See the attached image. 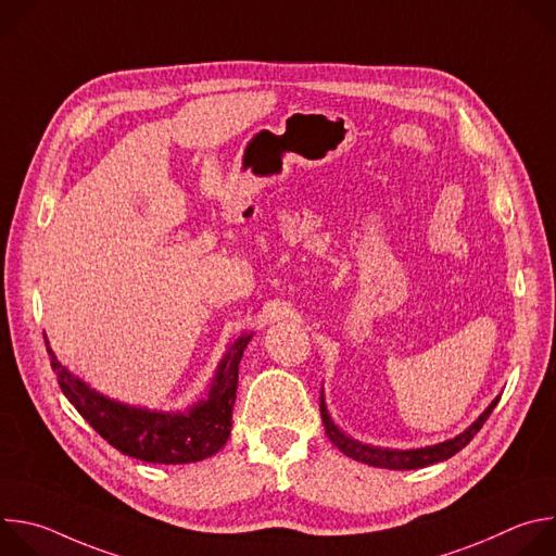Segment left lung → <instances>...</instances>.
Listing matches in <instances>:
<instances>
[{
    "mask_svg": "<svg viewBox=\"0 0 556 556\" xmlns=\"http://www.w3.org/2000/svg\"><path fill=\"white\" fill-rule=\"evenodd\" d=\"M500 403V395L497 399L486 407V412L475 420L466 431H462L459 435H455L453 440H446V442H440V444H433V446H425V448H409V451H401V448H380V446H371V444H363L358 440H352L350 435H345L337 425L334 420L330 418L328 414V407H326V401H324V393H321V420H324V427H326V433L328 438L332 440V444L343 451L348 457L356 459V462H363V464H369V466H376V468H389V470H414V468H425L429 464H435V462H444L448 457H453L457 451H462L472 438L475 433H478L484 422L489 420V416L493 414V409L497 407Z\"/></svg>",
    "mask_w": 556,
    "mask_h": 556,
    "instance_id": "1",
    "label": "left lung"
}]
</instances>
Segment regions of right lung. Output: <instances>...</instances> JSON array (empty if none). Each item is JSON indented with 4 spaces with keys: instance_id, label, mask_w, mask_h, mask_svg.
Masks as SVG:
<instances>
[{
    "instance_id": "obj_1",
    "label": "right lung",
    "mask_w": 556,
    "mask_h": 556,
    "mask_svg": "<svg viewBox=\"0 0 556 556\" xmlns=\"http://www.w3.org/2000/svg\"><path fill=\"white\" fill-rule=\"evenodd\" d=\"M253 334L237 339L222 358L208 395L187 412H151L129 407L90 389L81 378L70 374L50 350V365L65 399L88 425L121 453L151 464H189L217 453L228 435L237 393L240 361Z\"/></svg>"
}]
</instances>
